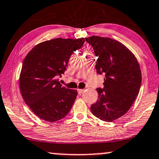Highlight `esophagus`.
<instances>
[{
    "mask_svg": "<svg viewBox=\"0 0 159 159\" xmlns=\"http://www.w3.org/2000/svg\"><path fill=\"white\" fill-rule=\"evenodd\" d=\"M78 94H83L84 92V89H78Z\"/></svg>",
    "mask_w": 159,
    "mask_h": 159,
    "instance_id": "obj_1",
    "label": "esophagus"
}]
</instances>
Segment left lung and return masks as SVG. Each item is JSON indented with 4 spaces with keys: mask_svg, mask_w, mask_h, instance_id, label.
Instances as JSON below:
<instances>
[{
    "mask_svg": "<svg viewBox=\"0 0 159 159\" xmlns=\"http://www.w3.org/2000/svg\"><path fill=\"white\" fill-rule=\"evenodd\" d=\"M98 56L95 69L105 74L103 89L98 88V100L91 106L96 117L112 122L131 107L139 92L142 73L134 54L123 44L108 37L85 38Z\"/></svg>",
    "mask_w": 159,
    "mask_h": 159,
    "instance_id": "8db88e82",
    "label": "left lung"
}]
</instances>
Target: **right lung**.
I'll list each match as a JSON object with an SVG mask.
<instances>
[{
  "instance_id": "add662e5",
  "label": "right lung",
  "mask_w": 159,
  "mask_h": 159,
  "mask_svg": "<svg viewBox=\"0 0 159 159\" xmlns=\"http://www.w3.org/2000/svg\"><path fill=\"white\" fill-rule=\"evenodd\" d=\"M84 42V38L48 40L35 45L24 59L20 89L25 103L40 119L58 121L71 109L77 90L62 86L57 77L65 73L70 56Z\"/></svg>"
}]
</instances>
